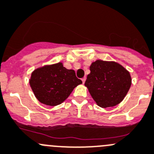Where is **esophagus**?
<instances>
[{"label": "esophagus", "instance_id": "34e87169", "mask_svg": "<svg viewBox=\"0 0 154 154\" xmlns=\"http://www.w3.org/2000/svg\"><path fill=\"white\" fill-rule=\"evenodd\" d=\"M85 80H86V78H85H85H83V79H82V81L83 84H84V83L85 82Z\"/></svg>", "mask_w": 154, "mask_h": 154}]
</instances>
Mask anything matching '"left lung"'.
<instances>
[{
    "mask_svg": "<svg viewBox=\"0 0 154 154\" xmlns=\"http://www.w3.org/2000/svg\"><path fill=\"white\" fill-rule=\"evenodd\" d=\"M85 85L97 106L112 107L123 100L131 85L130 72L115 61L97 60L90 66Z\"/></svg>",
    "mask_w": 154,
    "mask_h": 154,
    "instance_id": "8db88e82",
    "label": "left lung"
}]
</instances>
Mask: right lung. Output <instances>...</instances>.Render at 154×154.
Segmentation results:
<instances>
[{
    "mask_svg": "<svg viewBox=\"0 0 154 154\" xmlns=\"http://www.w3.org/2000/svg\"><path fill=\"white\" fill-rule=\"evenodd\" d=\"M81 84L82 82L76 77L74 70L67 69L61 62L35 69L29 79L31 88L38 101L51 106L62 103Z\"/></svg>",
    "mask_w": 154,
    "mask_h": 154,
    "instance_id": "add662e5",
    "label": "right lung"
}]
</instances>
